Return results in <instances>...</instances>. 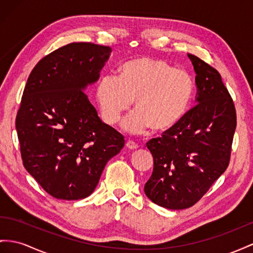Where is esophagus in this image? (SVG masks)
Listing matches in <instances>:
<instances>
[{
    "label": "esophagus",
    "instance_id": "34e87169",
    "mask_svg": "<svg viewBox=\"0 0 253 253\" xmlns=\"http://www.w3.org/2000/svg\"><path fill=\"white\" fill-rule=\"evenodd\" d=\"M126 146L129 148V150H135V148H138V144L135 143V142H133V141H131V140H129V141H127V143H126Z\"/></svg>",
    "mask_w": 253,
    "mask_h": 253
}]
</instances>
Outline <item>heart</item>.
I'll use <instances>...</instances> for the list:
<instances>
[{"label":"heart","instance_id":"heart-1","mask_svg":"<svg viewBox=\"0 0 253 253\" xmlns=\"http://www.w3.org/2000/svg\"><path fill=\"white\" fill-rule=\"evenodd\" d=\"M193 94V82L186 70L164 60L141 57L120 68V78L105 75L97 84L102 119L114 124L135 98L137 110L123 122V128L138 133L153 127L165 131L183 119Z\"/></svg>","mask_w":253,"mask_h":253}]
</instances>
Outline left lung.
Wrapping results in <instances>:
<instances>
[{
    "instance_id": "1",
    "label": "left lung",
    "mask_w": 253,
    "mask_h": 253,
    "mask_svg": "<svg viewBox=\"0 0 253 253\" xmlns=\"http://www.w3.org/2000/svg\"><path fill=\"white\" fill-rule=\"evenodd\" d=\"M188 57L196 73V106L160 138L146 143L154 169L144 192L169 210L194 205L223 174L236 128L235 107L221 76L198 56Z\"/></svg>"
}]
</instances>
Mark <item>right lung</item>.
<instances>
[{"label": "right lung", "mask_w": 253, "mask_h": 253, "mask_svg": "<svg viewBox=\"0 0 253 253\" xmlns=\"http://www.w3.org/2000/svg\"><path fill=\"white\" fill-rule=\"evenodd\" d=\"M112 50L66 44L36 64L24 87L16 129L23 166L60 200L88 197L124 137L101 122L84 90L98 81Z\"/></svg>", "instance_id": "add662e5"}]
</instances>
